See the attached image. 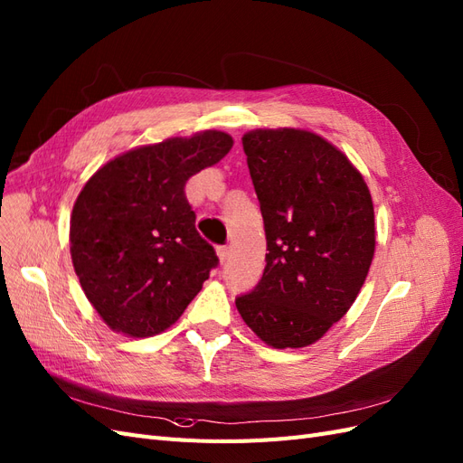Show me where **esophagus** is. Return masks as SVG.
Wrapping results in <instances>:
<instances>
[{
  "label": "esophagus",
  "instance_id": "esophagus-1",
  "mask_svg": "<svg viewBox=\"0 0 463 463\" xmlns=\"http://www.w3.org/2000/svg\"><path fill=\"white\" fill-rule=\"evenodd\" d=\"M217 258L219 261H224L229 258V246H217Z\"/></svg>",
  "mask_w": 463,
  "mask_h": 463
}]
</instances>
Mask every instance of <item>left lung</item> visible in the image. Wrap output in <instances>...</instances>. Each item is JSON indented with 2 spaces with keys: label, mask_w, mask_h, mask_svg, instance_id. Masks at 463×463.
I'll return each instance as SVG.
<instances>
[{
  "label": "left lung",
  "mask_w": 463,
  "mask_h": 463,
  "mask_svg": "<svg viewBox=\"0 0 463 463\" xmlns=\"http://www.w3.org/2000/svg\"><path fill=\"white\" fill-rule=\"evenodd\" d=\"M242 147L266 227L268 263L236 308L266 345L308 347L347 314L371 269V190L347 155L310 129H252Z\"/></svg>",
  "instance_id": "obj_1"
}]
</instances>
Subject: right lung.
<instances>
[{
  "mask_svg": "<svg viewBox=\"0 0 463 463\" xmlns=\"http://www.w3.org/2000/svg\"><path fill=\"white\" fill-rule=\"evenodd\" d=\"M232 145L219 129L139 145L104 163L79 192L70 219L73 269L112 332L161 334L202 290L217 256L195 231L184 186Z\"/></svg>",
  "mask_w": 463,
  "mask_h": 463,
  "instance_id": "right-lung-1",
  "label": "right lung"
}]
</instances>
